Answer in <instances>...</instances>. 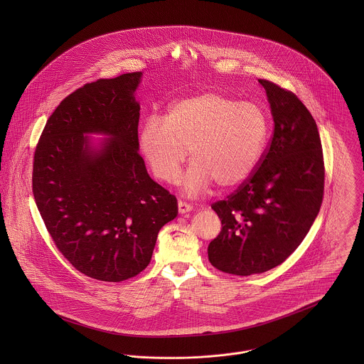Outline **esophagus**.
<instances>
[{"label":"esophagus","mask_w":364,"mask_h":364,"mask_svg":"<svg viewBox=\"0 0 364 364\" xmlns=\"http://www.w3.org/2000/svg\"><path fill=\"white\" fill-rule=\"evenodd\" d=\"M192 208H193V206H192V205H189V203H186V202H182V200H179V202H178V210H179V213H181V214L189 213V211H192Z\"/></svg>","instance_id":"obj_1"}]
</instances>
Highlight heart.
I'll return each mask as SVG.
<instances>
[{"instance_id":"b5f03b06","label":"heart","mask_w":364,"mask_h":364,"mask_svg":"<svg viewBox=\"0 0 364 364\" xmlns=\"http://www.w3.org/2000/svg\"><path fill=\"white\" fill-rule=\"evenodd\" d=\"M267 139L269 116L262 106L210 91L171 105L165 119L149 116L139 146L153 173L166 183L178 179L189 149L193 164L183 188L198 195L211 182L230 189L248 181Z\"/></svg>"}]
</instances>
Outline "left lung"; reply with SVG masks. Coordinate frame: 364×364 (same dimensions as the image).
I'll use <instances>...</instances> for the list:
<instances>
[{"instance_id":"left-lung-1","label":"left lung","mask_w":364,"mask_h":364,"mask_svg":"<svg viewBox=\"0 0 364 364\" xmlns=\"http://www.w3.org/2000/svg\"><path fill=\"white\" fill-rule=\"evenodd\" d=\"M274 122L252 176L211 205L221 220L210 263L230 274L263 273L287 259L311 228L323 198V156L316 123L294 95L259 80Z\"/></svg>"}]
</instances>
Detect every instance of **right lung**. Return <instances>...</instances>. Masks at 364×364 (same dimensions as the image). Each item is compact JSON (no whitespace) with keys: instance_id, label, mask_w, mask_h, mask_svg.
Segmentation results:
<instances>
[{"instance_id":"obj_1","label":"right lung","mask_w":364,"mask_h":364,"mask_svg":"<svg viewBox=\"0 0 364 364\" xmlns=\"http://www.w3.org/2000/svg\"><path fill=\"white\" fill-rule=\"evenodd\" d=\"M141 73L85 84L49 117L33 156L32 191L57 250L102 282L143 272L162 225L178 214L139 154ZM107 137L94 148L85 134Z\"/></svg>"}]
</instances>
